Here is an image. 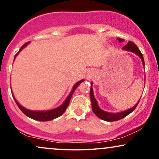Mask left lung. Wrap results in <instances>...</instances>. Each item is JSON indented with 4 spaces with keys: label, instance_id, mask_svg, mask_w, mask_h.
<instances>
[{
    "label": "left lung",
    "instance_id": "1",
    "mask_svg": "<svg viewBox=\"0 0 159 159\" xmlns=\"http://www.w3.org/2000/svg\"><path fill=\"white\" fill-rule=\"evenodd\" d=\"M118 41L120 43H122L123 42V39H122L121 38H118ZM122 50L124 51H131L136 54L138 56H139V58L141 59L142 64L144 66V57L143 55H142L141 51H139L137 46H136L135 44L132 42H128L127 43V45H125L122 48ZM145 81V80H144ZM90 99H91V102H92V111L98 117L100 118L101 120H105V121H108V122H113V121H116V120H121L122 118H124L125 116H126L128 114L131 113L132 111L135 109L136 106L139 103V100L138 101V103L136 104L135 106H134L133 108H130V109L125 110V111H122V112H119V113H109V112H106L103 110H102L99 106H98V102L96 100L95 98L94 97V93H93V89H92V83H91V89H90Z\"/></svg>",
    "mask_w": 159,
    "mask_h": 159
}]
</instances>
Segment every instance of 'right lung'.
Masks as SVG:
<instances>
[{"label": "right lung", "mask_w": 159, "mask_h": 159, "mask_svg": "<svg viewBox=\"0 0 159 159\" xmlns=\"http://www.w3.org/2000/svg\"><path fill=\"white\" fill-rule=\"evenodd\" d=\"M29 43V42H28V43L24 44V45L22 46V47L20 48V49L19 50V51L17 52V53L15 55V59L16 56H17V54L19 53L24 48L26 47ZM15 59H14V60H15ZM84 81V79L81 80V81L77 82V83L74 85L71 92H70L69 95L67 96V98H66L65 101L64 102V103H62L61 106H59V107L56 108H53V109H52V110H48V111H31V110L27 109V108H24L23 106H22L20 104L18 103L17 100H15V97H14L13 94H12V96H13L14 99H15L16 103H17L18 107H19L20 109L26 116H29V117L31 118V119H33V120H39V121H50V120H54V119H56V118L59 117V116L62 115V114L65 113V111H66V109H67L68 105H69L70 99H71V97H72V95H73L74 91H75V89H76V88L79 86V84H81V82H83Z\"/></svg>", "instance_id": "right-lung-1"}]
</instances>
